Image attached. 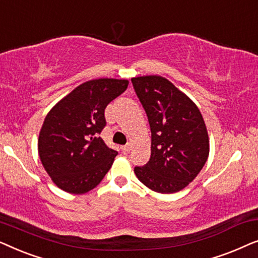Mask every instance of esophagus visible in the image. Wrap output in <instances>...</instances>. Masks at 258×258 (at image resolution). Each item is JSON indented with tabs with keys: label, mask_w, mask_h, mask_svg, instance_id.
Here are the masks:
<instances>
[{
	"label": "esophagus",
	"mask_w": 258,
	"mask_h": 258,
	"mask_svg": "<svg viewBox=\"0 0 258 258\" xmlns=\"http://www.w3.org/2000/svg\"><path fill=\"white\" fill-rule=\"evenodd\" d=\"M121 149H122V151H123V153H124V154L129 153V151L132 150V144H130V143H126L125 146H122V147H121Z\"/></svg>",
	"instance_id": "esophagus-1"
}]
</instances>
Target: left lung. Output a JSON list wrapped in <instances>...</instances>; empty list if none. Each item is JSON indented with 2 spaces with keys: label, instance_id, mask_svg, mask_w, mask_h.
Returning a JSON list of instances; mask_svg holds the SVG:
<instances>
[{
  "label": "left lung",
  "instance_id": "obj_1",
  "mask_svg": "<svg viewBox=\"0 0 258 258\" xmlns=\"http://www.w3.org/2000/svg\"><path fill=\"white\" fill-rule=\"evenodd\" d=\"M151 130V155L134 169L137 178L161 194L184 189L209 156L206 123L196 104L162 76L132 79Z\"/></svg>",
  "mask_w": 258,
  "mask_h": 258
}]
</instances>
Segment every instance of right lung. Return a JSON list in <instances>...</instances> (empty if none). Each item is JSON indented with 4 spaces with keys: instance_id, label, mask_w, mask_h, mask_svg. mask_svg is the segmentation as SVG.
<instances>
[{
    "instance_id": "right-lung-1",
    "label": "right lung",
    "mask_w": 258,
    "mask_h": 258,
    "mask_svg": "<svg viewBox=\"0 0 258 258\" xmlns=\"http://www.w3.org/2000/svg\"><path fill=\"white\" fill-rule=\"evenodd\" d=\"M126 80H91L75 88L45 116L38 137V155L58 188L86 194L100 184L117 151L100 135L107 121L104 110L124 93Z\"/></svg>"
}]
</instances>
